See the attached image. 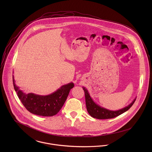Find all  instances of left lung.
Masks as SVG:
<instances>
[{
    "label": "left lung",
    "instance_id": "obj_1",
    "mask_svg": "<svg viewBox=\"0 0 152 152\" xmlns=\"http://www.w3.org/2000/svg\"><path fill=\"white\" fill-rule=\"evenodd\" d=\"M84 92H85V97H86V107L88 113L93 118L98 119H106L115 118L123 113L127 111L130 107L133 105L135 102L136 98L132 101L128 106L124 108L118 110H110L107 109L102 108L96 104L94 102L91 97L89 95L88 90L86 88L83 87Z\"/></svg>",
    "mask_w": 152,
    "mask_h": 152
}]
</instances>
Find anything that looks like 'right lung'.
<instances>
[{"label":"right lung","instance_id":"1","mask_svg":"<svg viewBox=\"0 0 152 152\" xmlns=\"http://www.w3.org/2000/svg\"><path fill=\"white\" fill-rule=\"evenodd\" d=\"M13 82L15 90L24 107L31 113L43 116L56 115L65 103L69 91L74 87V84L70 83L63 86L51 94L44 96L24 93L15 84L13 75Z\"/></svg>","mask_w":152,"mask_h":152}]
</instances>
